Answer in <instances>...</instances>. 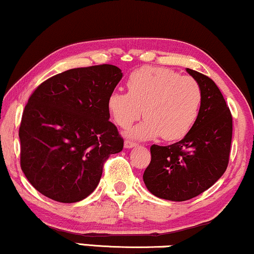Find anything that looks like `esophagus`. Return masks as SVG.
<instances>
[{"mask_svg": "<svg viewBox=\"0 0 254 254\" xmlns=\"http://www.w3.org/2000/svg\"><path fill=\"white\" fill-rule=\"evenodd\" d=\"M136 145H137V144L131 142V140H125V142H124V146L127 147V149H131V147H134Z\"/></svg>", "mask_w": 254, "mask_h": 254, "instance_id": "esophagus-1", "label": "esophagus"}]
</instances>
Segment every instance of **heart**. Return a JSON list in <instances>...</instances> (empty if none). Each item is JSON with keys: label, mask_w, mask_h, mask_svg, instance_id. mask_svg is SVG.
<instances>
[{"label": "heart", "mask_w": 254, "mask_h": 254, "mask_svg": "<svg viewBox=\"0 0 254 254\" xmlns=\"http://www.w3.org/2000/svg\"><path fill=\"white\" fill-rule=\"evenodd\" d=\"M127 91L109 95L108 111L118 127L127 129L143 115L142 123L127 136L146 140L162 136L172 142L184 138L197 122L203 103L199 83L189 76L159 66H144L131 72Z\"/></svg>", "instance_id": "1"}]
</instances>
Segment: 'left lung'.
I'll return each mask as SVG.
<instances>
[{"label":"left lung","instance_id":"8db88e82","mask_svg":"<svg viewBox=\"0 0 254 254\" xmlns=\"http://www.w3.org/2000/svg\"><path fill=\"white\" fill-rule=\"evenodd\" d=\"M203 92L200 114L190 132L168 146L153 144L143 175L156 197L184 201L211 188L226 171L232 140V115L210 77L186 69Z\"/></svg>","mask_w":254,"mask_h":254}]
</instances>
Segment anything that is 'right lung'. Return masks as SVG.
I'll use <instances>...</instances> for the list:
<instances>
[{"label":"right lung","mask_w":254,"mask_h":254,"mask_svg":"<svg viewBox=\"0 0 254 254\" xmlns=\"http://www.w3.org/2000/svg\"><path fill=\"white\" fill-rule=\"evenodd\" d=\"M122 76L111 64L70 69L29 97L18 131L21 169L40 193L76 203L97 188L104 162L124 145L107 107Z\"/></svg>","instance_id":"1"}]
</instances>
